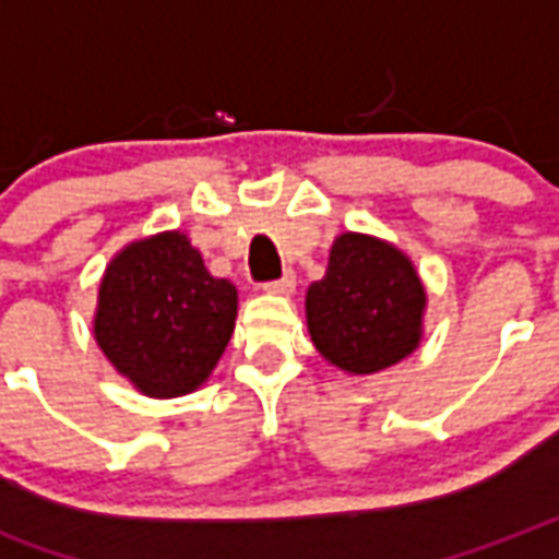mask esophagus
Listing matches in <instances>:
<instances>
[{"label":"esophagus","mask_w":559,"mask_h":559,"mask_svg":"<svg viewBox=\"0 0 559 559\" xmlns=\"http://www.w3.org/2000/svg\"><path fill=\"white\" fill-rule=\"evenodd\" d=\"M263 290L278 293V296H290V293L296 290V275H293L290 269H287V272H284L278 281H269V284H263Z\"/></svg>","instance_id":"esophagus-1"}]
</instances>
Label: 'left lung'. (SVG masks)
Instances as JSON below:
<instances>
[{
	"instance_id": "1",
	"label": "left lung",
	"mask_w": 559,
	"mask_h": 559,
	"mask_svg": "<svg viewBox=\"0 0 559 559\" xmlns=\"http://www.w3.org/2000/svg\"><path fill=\"white\" fill-rule=\"evenodd\" d=\"M308 329L325 361L376 373L415 353L427 305L412 260L382 239H334L325 278L308 290Z\"/></svg>"
}]
</instances>
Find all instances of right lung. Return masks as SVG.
Instances as JSON below:
<instances>
[{
  "instance_id": "1",
  "label": "right lung",
  "mask_w": 559,
  "mask_h": 559,
  "mask_svg": "<svg viewBox=\"0 0 559 559\" xmlns=\"http://www.w3.org/2000/svg\"><path fill=\"white\" fill-rule=\"evenodd\" d=\"M237 287L213 278L183 234L132 242L100 284L94 334L118 370L151 396L195 391L225 353Z\"/></svg>"
}]
</instances>
